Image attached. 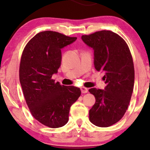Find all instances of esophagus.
<instances>
[{
	"label": "esophagus",
	"instance_id": "obj_1",
	"mask_svg": "<svg viewBox=\"0 0 150 150\" xmlns=\"http://www.w3.org/2000/svg\"><path fill=\"white\" fill-rule=\"evenodd\" d=\"M80 89L82 93H87V92H88V89L86 88L85 87H81Z\"/></svg>",
	"mask_w": 150,
	"mask_h": 150
}]
</instances>
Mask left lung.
<instances>
[{
  "label": "left lung",
  "instance_id": "8db88e82",
  "mask_svg": "<svg viewBox=\"0 0 150 150\" xmlns=\"http://www.w3.org/2000/svg\"><path fill=\"white\" fill-rule=\"evenodd\" d=\"M94 49V67L104 72L105 89L91 88L96 102L89 110V120L99 127H109L123 118L133 91L135 70L128 44L118 34L102 30L82 35Z\"/></svg>",
  "mask_w": 150,
  "mask_h": 150
}]
</instances>
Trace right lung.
I'll use <instances>...</instances> for the list:
<instances>
[{"mask_svg": "<svg viewBox=\"0 0 150 150\" xmlns=\"http://www.w3.org/2000/svg\"><path fill=\"white\" fill-rule=\"evenodd\" d=\"M59 32L44 31L36 34L22 51L20 82L31 113L51 128L68 123L70 106L81 94L80 88L61 85L52 79L61 63V49L75 42Z\"/></svg>", "mask_w": 150, "mask_h": 150, "instance_id": "add662e5", "label": "right lung"}]
</instances>
